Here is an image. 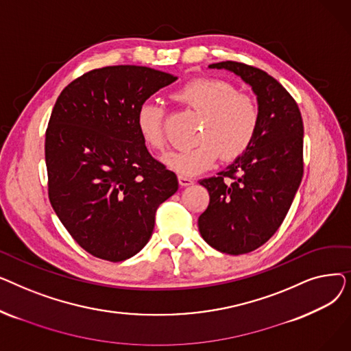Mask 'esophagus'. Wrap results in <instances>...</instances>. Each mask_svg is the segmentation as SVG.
Wrapping results in <instances>:
<instances>
[{
	"label": "esophagus",
	"mask_w": 351,
	"mask_h": 351,
	"mask_svg": "<svg viewBox=\"0 0 351 351\" xmlns=\"http://www.w3.org/2000/svg\"><path fill=\"white\" fill-rule=\"evenodd\" d=\"M178 180H179V185L180 186H189V185H192V183H193V179L189 178V176H185V175H179Z\"/></svg>",
	"instance_id": "esophagus-1"
}]
</instances>
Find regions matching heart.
I'll list each match as a JSON object with an SVG mask.
<instances>
[{"label": "heart", "mask_w": 351, "mask_h": 351, "mask_svg": "<svg viewBox=\"0 0 351 351\" xmlns=\"http://www.w3.org/2000/svg\"><path fill=\"white\" fill-rule=\"evenodd\" d=\"M172 98L200 114L197 143L188 149L165 155L163 160L180 175H197L215 165L219 156L232 160L242 156L252 145L261 123L256 101L226 81L197 78L180 86ZM165 110L154 101L143 102L136 110V128L154 149L165 145Z\"/></svg>", "instance_id": "obj_1"}]
</instances>
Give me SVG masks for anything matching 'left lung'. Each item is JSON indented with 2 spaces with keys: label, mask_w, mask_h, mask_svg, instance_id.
I'll return each instance as SVG.
<instances>
[{
  "label": "left lung",
  "mask_w": 351,
  "mask_h": 351,
  "mask_svg": "<svg viewBox=\"0 0 351 351\" xmlns=\"http://www.w3.org/2000/svg\"><path fill=\"white\" fill-rule=\"evenodd\" d=\"M209 68L241 77L261 110L249 149L225 171L199 180L210 196L199 232L213 249L236 256L265 245L291 206L303 178V121L296 101L267 72L234 61Z\"/></svg>",
  "instance_id": "obj_1"
}]
</instances>
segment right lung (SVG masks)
Segmentation results:
<instances>
[{"instance_id":"obj_1","label":"right lung","mask_w":351,"mask_h":351,"mask_svg":"<svg viewBox=\"0 0 351 351\" xmlns=\"http://www.w3.org/2000/svg\"><path fill=\"white\" fill-rule=\"evenodd\" d=\"M178 78L136 65L89 71L64 88L45 134L48 195L84 250L109 262L149 242L155 213L179 188L147 152L138 108Z\"/></svg>"}]
</instances>
